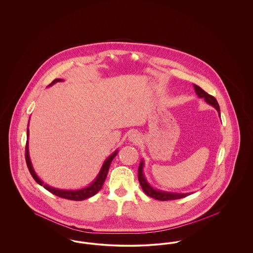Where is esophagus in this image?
<instances>
[{"label":"esophagus","mask_w":253,"mask_h":253,"mask_svg":"<svg viewBox=\"0 0 253 253\" xmlns=\"http://www.w3.org/2000/svg\"><path fill=\"white\" fill-rule=\"evenodd\" d=\"M129 140L132 142H139L140 141V135L137 132H132L129 133Z\"/></svg>","instance_id":"34e87169"}]
</instances>
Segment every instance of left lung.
Listing matches in <instances>:
<instances>
[{
    "instance_id": "left-lung-1",
    "label": "left lung",
    "mask_w": 253,
    "mask_h": 253,
    "mask_svg": "<svg viewBox=\"0 0 253 253\" xmlns=\"http://www.w3.org/2000/svg\"><path fill=\"white\" fill-rule=\"evenodd\" d=\"M194 90L196 95L198 97H203L205 101L209 104H211V106H213L214 108L216 109L219 116H220V108L218 105L216 99L214 96L209 95L207 92H205L204 90L197 86V85L193 84ZM143 166H144V161L141 160L139 167H138V181L140 183V186L148 196L153 197L157 200L160 201H168V200H175V199H180L183 197H186L187 195L191 194V193H168V192H163V191H159V190H156L154 189L145 178L144 173H143Z\"/></svg>"
}]
</instances>
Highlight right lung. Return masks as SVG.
Instances as JSON below:
<instances>
[{
  "label": "right lung",
  "instance_id": "obj_1",
  "mask_svg": "<svg viewBox=\"0 0 253 253\" xmlns=\"http://www.w3.org/2000/svg\"><path fill=\"white\" fill-rule=\"evenodd\" d=\"M63 80L61 79H56L54 80L48 86L51 85L55 84L56 83H60L62 82ZM28 125H29V122H28ZM28 136H29V129L27 128V139H28ZM118 151H115L110 157L104 161L101 169L99 171V173L97 174V176L96 177V179L92 182L91 185H89L88 187L84 188V189H81V190H60V189H56V188H53V187H50L46 184H43V182L41 180L33 169L32 166V163H31V160H30V157H29V152H28V140L26 141V145H25V161H26V165H27V168L29 169L32 177L35 179L37 183L41 186H43V188L45 190H47L48 192H50L59 197L61 198H64V199H69V200H74V201H82V200H84L87 199L93 195H95L96 193H98L100 191V189L102 188V185L104 183V181L106 179V176H107V173H108L109 168H110V165H111V162L112 160L115 158V157L118 155Z\"/></svg>",
  "mask_w": 253,
  "mask_h": 253
}]
</instances>
